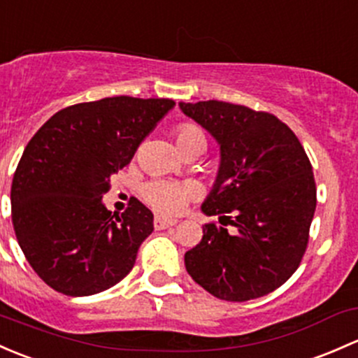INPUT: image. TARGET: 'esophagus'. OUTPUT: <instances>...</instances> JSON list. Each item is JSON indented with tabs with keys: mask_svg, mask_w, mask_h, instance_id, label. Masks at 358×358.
<instances>
[{
	"mask_svg": "<svg viewBox=\"0 0 358 358\" xmlns=\"http://www.w3.org/2000/svg\"><path fill=\"white\" fill-rule=\"evenodd\" d=\"M175 224H176L175 220H164V217L161 216L154 217V228L156 229H166V228L175 227Z\"/></svg>",
	"mask_w": 358,
	"mask_h": 358,
	"instance_id": "1",
	"label": "esophagus"
}]
</instances>
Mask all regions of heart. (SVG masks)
Here are the masks:
<instances>
[{
  "mask_svg": "<svg viewBox=\"0 0 358 358\" xmlns=\"http://www.w3.org/2000/svg\"><path fill=\"white\" fill-rule=\"evenodd\" d=\"M175 141L182 152H187L194 148H206L204 134L192 123H183V125L176 127ZM142 195H144L145 202L159 213L178 214L185 208L187 202L194 197L195 190L189 185H182V183L154 180L142 189Z\"/></svg>",
  "mask_w": 358,
  "mask_h": 358,
  "instance_id": "heart-1",
  "label": "heart"
}]
</instances>
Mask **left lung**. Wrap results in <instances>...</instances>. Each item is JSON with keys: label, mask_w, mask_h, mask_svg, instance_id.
Here are the masks:
<instances>
[{"label": "left lung", "mask_w": 358, "mask_h": 358, "mask_svg": "<svg viewBox=\"0 0 358 358\" xmlns=\"http://www.w3.org/2000/svg\"><path fill=\"white\" fill-rule=\"evenodd\" d=\"M180 110L221 150L202 213L236 228L204 224L202 240L185 254L187 273L228 302L268 295L295 273L308 243L317 199L306 150L271 113L223 101L180 103Z\"/></svg>", "instance_id": "obj_1"}]
</instances>
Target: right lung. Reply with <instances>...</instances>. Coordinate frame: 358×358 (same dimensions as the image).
<instances>
[{"label":"right lung","mask_w":358,"mask_h":358,"mask_svg":"<svg viewBox=\"0 0 358 358\" xmlns=\"http://www.w3.org/2000/svg\"><path fill=\"white\" fill-rule=\"evenodd\" d=\"M173 106L171 99L104 97L55 113L30 138L11 183V221L48 287L87 296L134 268L154 229L152 213L134 197L122 216L111 214L103 195Z\"/></svg>","instance_id":"obj_1"}]
</instances>
